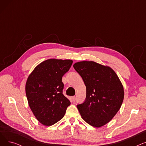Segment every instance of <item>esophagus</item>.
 <instances>
[{
    "instance_id": "obj_1",
    "label": "esophagus",
    "mask_w": 146,
    "mask_h": 146,
    "mask_svg": "<svg viewBox=\"0 0 146 146\" xmlns=\"http://www.w3.org/2000/svg\"><path fill=\"white\" fill-rule=\"evenodd\" d=\"M72 101H73V102H74V101H76V96H72Z\"/></svg>"
}]
</instances>
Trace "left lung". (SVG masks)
Returning <instances> with one entry per match:
<instances>
[{"instance_id": "obj_1", "label": "left lung", "mask_w": 146, "mask_h": 146, "mask_svg": "<svg viewBox=\"0 0 146 146\" xmlns=\"http://www.w3.org/2000/svg\"><path fill=\"white\" fill-rule=\"evenodd\" d=\"M86 86V96L77 108L83 120L100 127L109 122L120 109L124 92L118 76L111 68L94 61L73 65Z\"/></svg>"}]
</instances>
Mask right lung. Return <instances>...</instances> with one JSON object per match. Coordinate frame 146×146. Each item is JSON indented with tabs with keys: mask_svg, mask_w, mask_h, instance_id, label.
<instances>
[{
	"mask_svg": "<svg viewBox=\"0 0 146 146\" xmlns=\"http://www.w3.org/2000/svg\"><path fill=\"white\" fill-rule=\"evenodd\" d=\"M73 63L71 60L49 59L38 65L25 85L31 110L37 120L51 126L62 119L70 102L63 95V75Z\"/></svg>",
	"mask_w": 146,
	"mask_h": 146,
	"instance_id": "obj_1",
	"label": "right lung"
}]
</instances>
